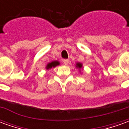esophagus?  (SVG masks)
I'll return each mask as SVG.
<instances>
[{
    "instance_id": "obj_1",
    "label": "esophagus",
    "mask_w": 129,
    "mask_h": 129,
    "mask_svg": "<svg viewBox=\"0 0 129 129\" xmlns=\"http://www.w3.org/2000/svg\"><path fill=\"white\" fill-rule=\"evenodd\" d=\"M63 63L65 65H68V63H69V60L68 59H63Z\"/></svg>"
}]
</instances>
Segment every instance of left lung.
Instances as JSON below:
<instances>
[{
  "label": "left lung",
  "instance_id": "left-lung-1",
  "mask_svg": "<svg viewBox=\"0 0 129 129\" xmlns=\"http://www.w3.org/2000/svg\"><path fill=\"white\" fill-rule=\"evenodd\" d=\"M77 67L79 68H81L82 67V64H81V63H77Z\"/></svg>",
  "mask_w": 129,
  "mask_h": 129
}]
</instances>
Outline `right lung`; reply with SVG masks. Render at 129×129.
I'll use <instances>...</instances> for the list:
<instances>
[{
    "instance_id": "obj_1",
    "label": "right lung",
    "mask_w": 129,
    "mask_h": 129,
    "mask_svg": "<svg viewBox=\"0 0 129 129\" xmlns=\"http://www.w3.org/2000/svg\"><path fill=\"white\" fill-rule=\"evenodd\" d=\"M57 65H59V63L58 61H52L50 63H48L47 65V66H46V68L47 69H49V68H51L52 67H55Z\"/></svg>"
}]
</instances>
